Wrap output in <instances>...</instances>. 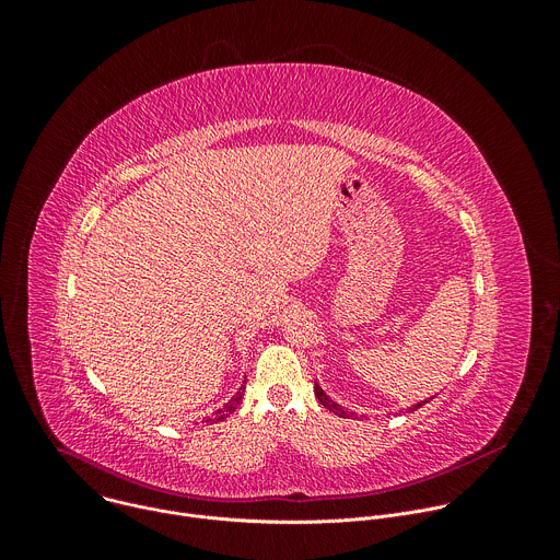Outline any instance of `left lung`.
<instances>
[{"label":"left lung","instance_id":"obj_1","mask_svg":"<svg viewBox=\"0 0 560 560\" xmlns=\"http://www.w3.org/2000/svg\"><path fill=\"white\" fill-rule=\"evenodd\" d=\"M314 394H316V398H318V404H322L324 408H328L330 412H335L337 417H343V419H350L354 412H348L346 408H341L337 401H332V398L322 389V385H318L316 381H314ZM423 404H428V401H421V404H417V406H412L410 408V412H415V410H419Z\"/></svg>","mask_w":560,"mask_h":560}]
</instances>
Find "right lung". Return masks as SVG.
I'll return each mask as SVG.
<instances>
[{
	"label": "right lung",
	"mask_w": 560,
	"mask_h": 560,
	"mask_svg": "<svg viewBox=\"0 0 560 560\" xmlns=\"http://www.w3.org/2000/svg\"><path fill=\"white\" fill-rule=\"evenodd\" d=\"M244 383H246V381H244ZM244 392H246V387L242 385V387H238V392H236V394L230 398V401H228V404H225L221 410H217V412H214L210 419H206V421H210V423H212V421H214V423H219V421L228 419V417H230V415H232V412L238 408V404H242Z\"/></svg>",
	"instance_id": "right-lung-1"
}]
</instances>
